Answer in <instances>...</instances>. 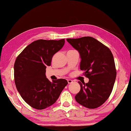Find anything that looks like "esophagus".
<instances>
[{
	"label": "esophagus",
	"instance_id": "esophagus-1",
	"mask_svg": "<svg viewBox=\"0 0 131 131\" xmlns=\"http://www.w3.org/2000/svg\"><path fill=\"white\" fill-rule=\"evenodd\" d=\"M73 82V81L72 80H70V79H68V84H71Z\"/></svg>",
	"mask_w": 131,
	"mask_h": 131
}]
</instances>
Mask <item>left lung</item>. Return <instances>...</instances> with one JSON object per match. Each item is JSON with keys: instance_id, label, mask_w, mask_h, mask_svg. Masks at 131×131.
Listing matches in <instances>:
<instances>
[{"instance_id": "left-lung-1", "label": "left lung", "mask_w": 131, "mask_h": 131, "mask_svg": "<svg viewBox=\"0 0 131 131\" xmlns=\"http://www.w3.org/2000/svg\"><path fill=\"white\" fill-rule=\"evenodd\" d=\"M66 40L79 52L80 69L89 79L85 84L79 81L80 91L75 99L85 107H98L110 96L116 80L117 72L112 52L107 46L90 36Z\"/></svg>"}]
</instances>
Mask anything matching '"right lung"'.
<instances>
[{
  "label": "right lung",
  "instance_id": "obj_1",
  "mask_svg": "<svg viewBox=\"0 0 131 131\" xmlns=\"http://www.w3.org/2000/svg\"><path fill=\"white\" fill-rule=\"evenodd\" d=\"M64 44V39L37 40L26 46L15 59V86L24 101L33 108L42 110L53 105L68 84L65 79L51 82L46 77V68Z\"/></svg>",
  "mask_w": 131,
  "mask_h": 131
}]
</instances>
